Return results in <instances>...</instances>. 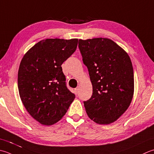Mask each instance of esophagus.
<instances>
[{
    "label": "esophagus",
    "mask_w": 154,
    "mask_h": 154,
    "mask_svg": "<svg viewBox=\"0 0 154 154\" xmlns=\"http://www.w3.org/2000/svg\"><path fill=\"white\" fill-rule=\"evenodd\" d=\"M78 92H79V87H77V88L75 89V94L77 95V94H78Z\"/></svg>",
    "instance_id": "34e87169"
}]
</instances>
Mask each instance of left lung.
<instances>
[{
    "instance_id": "8db88e82",
    "label": "left lung",
    "mask_w": 154,
    "mask_h": 154,
    "mask_svg": "<svg viewBox=\"0 0 154 154\" xmlns=\"http://www.w3.org/2000/svg\"><path fill=\"white\" fill-rule=\"evenodd\" d=\"M78 47L93 85L91 98L83 101L86 112L95 123L109 124L128 109L133 98L131 59L109 38L79 39Z\"/></svg>"
}]
</instances>
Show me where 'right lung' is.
I'll list each match as a JSON object with an SVG mask.
<instances>
[{
    "mask_svg": "<svg viewBox=\"0 0 154 154\" xmlns=\"http://www.w3.org/2000/svg\"><path fill=\"white\" fill-rule=\"evenodd\" d=\"M77 38H47L25 55L18 73V88L24 106L33 118L45 125L65 116L75 95L67 85L61 65L77 49Z\"/></svg>",
    "mask_w": 154,
    "mask_h": 154,
    "instance_id": "1",
    "label": "right lung"
}]
</instances>
